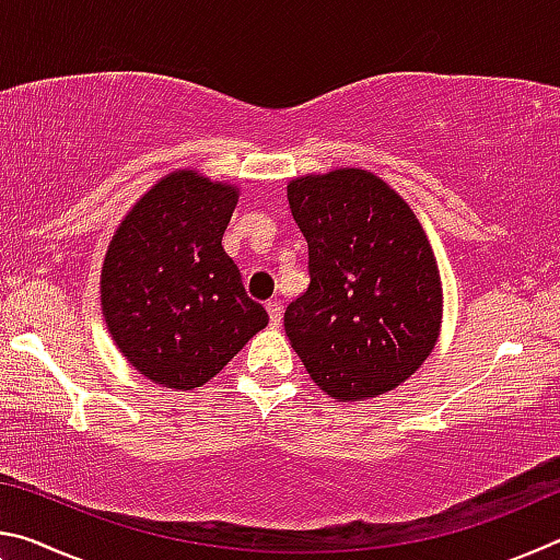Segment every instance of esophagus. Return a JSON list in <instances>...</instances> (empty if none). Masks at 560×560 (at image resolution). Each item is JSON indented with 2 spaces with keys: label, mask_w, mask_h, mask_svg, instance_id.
I'll use <instances>...</instances> for the list:
<instances>
[{
  "label": "esophagus",
  "mask_w": 560,
  "mask_h": 560,
  "mask_svg": "<svg viewBox=\"0 0 560 560\" xmlns=\"http://www.w3.org/2000/svg\"><path fill=\"white\" fill-rule=\"evenodd\" d=\"M267 311H269V324H271L273 328L281 326V318H283V306H281V301H277V299L267 301Z\"/></svg>",
  "instance_id": "esophagus-1"
}]
</instances>
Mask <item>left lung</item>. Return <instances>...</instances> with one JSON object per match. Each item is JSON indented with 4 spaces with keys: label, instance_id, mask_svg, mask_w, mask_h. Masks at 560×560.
Returning <instances> with one entry per match:
<instances>
[{
    "label": "left lung",
    "instance_id": "1",
    "mask_svg": "<svg viewBox=\"0 0 560 560\" xmlns=\"http://www.w3.org/2000/svg\"><path fill=\"white\" fill-rule=\"evenodd\" d=\"M311 283L283 328L320 390L365 400L407 381L438 343L442 287L432 246L395 189L368 170L291 179Z\"/></svg>",
    "mask_w": 560,
    "mask_h": 560
}]
</instances>
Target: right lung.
Instances as JSON below:
<instances>
[{
	"instance_id": "1",
	"label": "right lung",
	"mask_w": 560,
	"mask_h": 560,
	"mask_svg": "<svg viewBox=\"0 0 560 560\" xmlns=\"http://www.w3.org/2000/svg\"><path fill=\"white\" fill-rule=\"evenodd\" d=\"M236 189L173 173L120 222L101 273L103 316L150 381L192 390L269 324L222 246Z\"/></svg>"
}]
</instances>
